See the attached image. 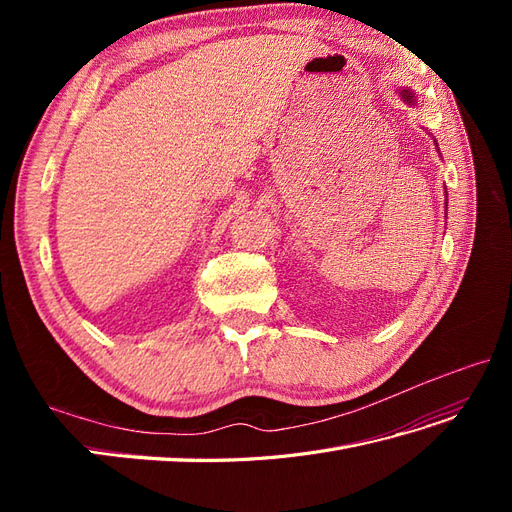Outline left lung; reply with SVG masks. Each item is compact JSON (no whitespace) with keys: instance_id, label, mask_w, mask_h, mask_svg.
I'll return each instance as SVG.
<instances>
[{"instance_id":"left-lung-1","label":"left lung","mask_w":512,"mask_h":512,"mask_svg":"<svg viewBox=\"0 0 512 512\" xmlns=\"http://www.w3.org/2000/svg\"><path fill=\"white\" fill-rule=\"evenodd\" d=\"M404 98H406V102H412V94H410V91H404Z\"/></svg>"}]
</instances>
